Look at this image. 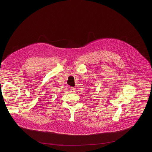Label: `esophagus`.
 <instances>
[{"label":"esophagus","instance_id":"1","mask_svg":"<svg viewBox=\"0 0 152 152\" xmlns=\"http://www.w3.org/2000/svg\"><path fill=\"white\" fill-rule=\"evenodd\" d=\"M75 87H71V92H75Z\"/></svg>","mask_w":152,"mask_h":152}]
</instances>
